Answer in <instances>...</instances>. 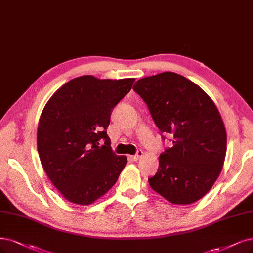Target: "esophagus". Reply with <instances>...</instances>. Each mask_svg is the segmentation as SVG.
<instances>
[{
    "instance_id": "obj_1",
    "label": "esophagus",
    "mask_w": 253,
    "mask_h": 253,
    "mask_svg": "<svg viewBox=\"0 0 253 253\" xmlns=\"http://www.w3.org/2000/svg\"><path fill=\"white\" fill-rule=\"evenodd\" d=\"M144 155V152L142 151V150H137V152H136V154H134V155H132L131 156V158L133 161H138L139 158H141L142 156Z\"/></svg>"
}]
</instances>
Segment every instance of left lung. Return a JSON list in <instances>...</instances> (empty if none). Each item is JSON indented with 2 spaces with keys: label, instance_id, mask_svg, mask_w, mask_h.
Wrapping results in <instances>:
<instances>
[{
  "label": "left lung",
  "instance_id": "obj_1",
  "mask_svg": "<svg viewBox=\"0 0 253 253\" xmlns=\"http://www.w3.org/2000/svg\"><path fill=\"white\" fill-rule=\"evenodd\" d=\"M133 89L161 132L173 136L149 184L174 204L201 199L216 182L226 155V130L217 106L197 84L173 72L139 79Z\"/></svg>",
  "mask_w": 253,
  "mask_h": 253
}]
</instances>
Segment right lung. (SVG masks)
I'll use <instances>...</instances> for the list:
<instances>
[{
  "label": "right lung",
  "mask_w": 253,
  "mask_h": 253,
  "mask_svg": "<svg viewBox=\"0 0 253 253\" xmlns=\"http://www.w3.org/2000/svg\"><path fill=\"white\" fill-rule=\"evenodd\" d=\"M134 78H74L46 102L37 128V150L45 174L68 201L88 205L117 182L127 157L111 150L106 133L112 109Z\"/></svg>",
  "instance_id": "add662e5"
}]
</instances>
